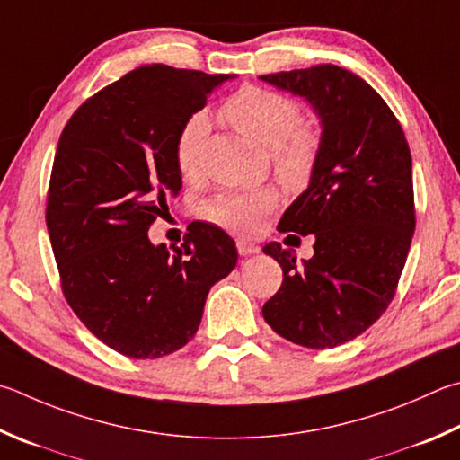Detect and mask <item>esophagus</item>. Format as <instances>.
Returning a JSON list of instances; mask_svg holds the SVG:
<instances>
[{
    "instance_id": "obj_1",
    "label": "esophagus",
    "mask_w": 460,
    "mask_h": 460,
    "mask_svg": "<svg viewBox=\"0 0 460 460\" xmlns=\"http://www.w3.org/2000/svg\"><path fill=\"white\" fill-rule=\"evenodd\" d=\"M237 252H239V255H243V257L255 255V253H259V245H255L253 241L237 239Z\"/></svg>"
}]
</instances>
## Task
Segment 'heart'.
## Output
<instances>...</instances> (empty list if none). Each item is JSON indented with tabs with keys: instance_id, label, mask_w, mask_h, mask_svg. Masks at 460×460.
I'll return each mask as SVG.
<instances>
[{
	"instance_id": "obj_1",
	"label": "heart",
	"mask_w": 460,
	"mask_h": 460,
	"mask_svg": "<svg viewBox=\"0 0 460 460\" xmlns=\"http://www.w3.org/2000/svg\"><path fill=\"white\" fill-rule=\"evenodd\" d=\"M221 119L245 138L271 153L275 169L288 181L310 174L315 156L312 135L302 130V111L288 96L263 88H241L221 108ZM208 119L195 114L182 124L174 140V163L185 179L197 174L199 153L207 138ZM278 205L273 189H257L239 195H221L205 207L208 219L223 227L247 233L257 227L259 217Z\"/></svg>"
}]
</instances>
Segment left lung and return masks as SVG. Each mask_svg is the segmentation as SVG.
I'll use <instances>...</instances> for the list:
<instances>
[{
	"label": "left lung",
	"mask_w": 460,
	"mask_h": 460,
	"mask_svg": "<svg viewBox=\"0 0 460 460\" xmlns=\"http://www.w3.org/2000/svg\"><path fill=\"white\" fill-rule=\"evenodd\" d=\"M304 98L320 120L307 189L279 231L314 235L312 259L263 247L283 270L265 322L297 346L336 348L386 312L414 235L412 158L402 127L368 82L340 66L259 76Z\"/></svg>",
	"instance_id": "obj_1"
}]
</instances>
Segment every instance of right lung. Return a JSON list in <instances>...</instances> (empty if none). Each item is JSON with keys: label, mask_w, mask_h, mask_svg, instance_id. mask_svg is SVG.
<instances>
[{"label": "right lung", "mask_w": 460, "mask_h": 460, "mask_svg": "<svg viewBox=\"0 0 460 460\" xmlns=\"http://www.w3.org/2000/svg\"><path fill=\"white\" fill-rule=\"evenodd\" d=\"M235 74L146 64L86 100L58 143L46 223L64 296L94 336L137 360L193 340L205 299L237 265L227 233L201 223L181 247L148 239L182 179L174 140Z\"/></svg>", "instance_id": "right-lung-1"}]
</instances>
